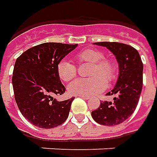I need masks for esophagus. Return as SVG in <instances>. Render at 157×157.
Returning a JSON list of instances; mask_svg holds the SVG:
<instances>
[{"label": "esophagus", "mask_w": 157, "mask_h": 157, "mask_svg": "<svg viewBox=\"0 0 157 157\" xmlns=\"http://www.w3.org/2000/svg\"><path fill=\"white\" fill-rule=\"evenodd\" d=\"M78 97H80V98H84V99H89L90 98V97H88V96H78Z\"/></svg>", "instance_id": "34e87169"}]
</instances>
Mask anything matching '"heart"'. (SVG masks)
I'll return each instance as SVG.
<instances>
[{
	"label": "heart",
	"instance_id": "b5f03b06",
	"mask_svg": "<svg viewBox=\"0 0 157 157\" xmlns=\"http://www.w3.org/2000/svg\"><path fill=\"white\" fill-rule=\"evenodd\" d=\"M78 63L91 64L88 78H77L68 86V91L72 95L93 96L104 91L107 87V81L111 82L117 74V65L111 59L105 58L104 52L95 48H86L76 54ZM57 73L63 81H70L78 73V67L66 59L57 65Z\"/></svg>",
	"mask_w": 157,
	"mask_h": 157
}]
</instances>
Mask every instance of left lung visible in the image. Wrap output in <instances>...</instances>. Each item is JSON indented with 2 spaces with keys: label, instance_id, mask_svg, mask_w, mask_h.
Segmentation results:
<instances>
[{
  "label": "left lung",
  "instance_id": "8db88e82",
  "mask_svg": "<svg viewBox=\"0 0 157 157\" xmlns=\"http://www.w3.org/2000/svg\"><path fill=\"white\" fill-rule=\"evenodd\" d=\"M95 44L114 53L119 64V77L114 89L106 94L116 95L114 102L103 101L91 111V117L102 125H117L129 118L136 108L143 88L144 65L138 52L130 45L106 41Z\"/></svg>",
  "mask_w": 157,
  "mask_h": 157
}]
</instances>
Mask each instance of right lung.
I'll return each instance as SVG.
<instances>
[{
    "mask_svg": "<svg viewBox=\"0 0 157 157\" xmlns=\"http://www.w3.org/2000/svg\"><path fill=\"white\" fill-rule=\"evenodd\" d=\"M75 45L43 43L19 56L13 71V88L18 108L32 124L51 129L67 119L74 98L57 101L66 88L57 73V65Z\"/></svg>",
    "mask_w": 157,
    "mask_h": 157,
    "instance_id": "add662e5",
    "label": "right lung"
}]
</instances>
